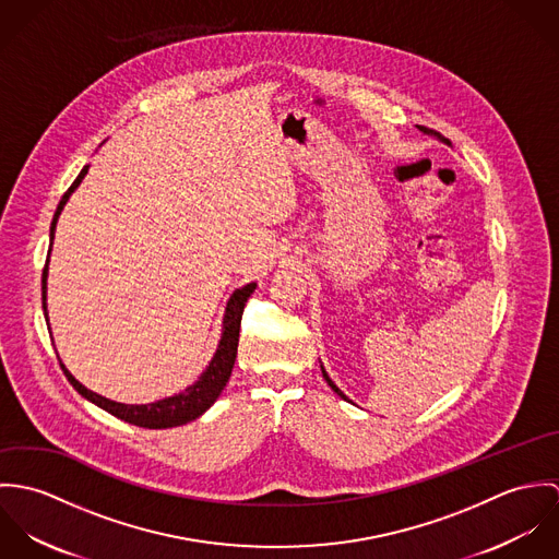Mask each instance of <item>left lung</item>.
<instances>
[{
  "instance_id": "obj_1",
  "label": "left lung",
  "mask_w": 559,
  "mask_h": 559,
  "mask_svg": "<svg viewBox=\"0 0 559 559\" xmlns=\"http://www.w3.org/2000/svg\"><path fill=\"white\" fill-rule=\"evenodd\" d=\"M419 129H421V131H424V133H435V135H437V138H441V140H443V135H441V133H437V131H432V129H426V127H419ZM443 142H445V140H443ZM322 377H324V381H326V383H329V388H331V390H333V392H335V394H337V396H342V399L346 400V396H344V394H342V392H340V390H337V388H335V383H333V381H331V379H329V374H326V372H324V368H322Z\"/></svg>"
}]
</instances>
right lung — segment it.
<instances>
[{"instance_id": "add662e5", "label": "right lung", "mask_w": 559, "mask_h": 559, "mask_svg": "<svg viewBox=\"0 0 559 559\" xmlns=\"http://www.w3.org/2000/svg\"><path fill=\"white\" fill-rule=\"evenodd\" d=\"M87 167L85 165L80 171V176L75 178V182L69 187V191L62 195L60 204H58V211L53 215V222H51V242H53V235H56V224H58V217L67 204V200L71 198V193L78 189L83 176L87 174ZM49 262V260H47ZM255 290V284H247L239 290H235V295L230 297L228 301V308H226V317H224V333H222V342H219V348L213 357V361L209 364V368L204 370V374L198 379V383H193L191 388H187L182 394L178 396H171V399L159 400V402H153V404H120V402H111V400L103 399L90 390H85L81 385L80 381H75V377L62 366L67 379L71 381V385L80 392L83 399L94 402L96 406L105 408L107 413L129 421V424H135V426H142V428H171V426H182L195 417H200L215 400L219 399V394L224 392L230 374H233V368H235V359H237V348H239V331H240V319H242V310H245V304L249 299V295ZM47 264H45V271H43V310L47 312Z\"/></svg>"}]
</instances>
